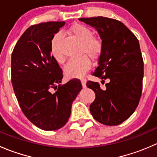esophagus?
I'll list each match as a JSON object with an SVG mask.
<instances>
[{
  "label": "esophagus",
  "instance_id": "obj_1",
  "mask_svg": "<svg viewBox=\"0 0 157 157\" xmlns=\"http://www.w3.org/2000/svg\"><path fill=\"white\" fill-rule=\"evenodd\" d=\"M80 80H81V83H82V86H83V87L86 88V79L81 78L80 79Z\"/></svg>",
  "mask_w": 157,
  "mask_h": 157
}]
</instances>
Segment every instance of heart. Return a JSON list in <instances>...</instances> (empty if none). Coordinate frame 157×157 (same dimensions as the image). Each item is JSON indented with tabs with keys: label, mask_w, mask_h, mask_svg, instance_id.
<instances>
[{
	"label": "heart",
	"mask_w": 157,
	"mask_h": 157,
	"mask_svg": "<svg viewBox=\"0 0 157 157\" xmlns=\"http://www.w3.org/2000/svg\"><path fill=\"white\" fill-rule=\"evenodd\" d=\"M70 33L82 43L80 55H83L76 59H72L65 66L64 72L68 77H81L90 68L91 61L99 59L103 53L104 43L100 38L94 37V33L90 28L83 24H75L69 30ZM62 36L58 33L54 36L51 43V53L56 61L62 64L65 61L61 49Z\"/></svg>",
	"instance_id": "b5f03b06"
}]
</instances>
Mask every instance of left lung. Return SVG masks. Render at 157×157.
Segmentation results:
<instances>
[{
    "mask_svg": "<svg viewBox=\"0 0 157 157\" xmlns=\"http://www.w3.org/2000/svg\"><path fill=\"white\" fill-rule=\"evenodd\" d=\"M80 20L96 28L104 43L103 53L93 75L109 80L105 90L98 82L86 83L96 94L90 112L101 124L118 125L134 113L141 96L144 60L138 39L115 19L95 17Z\"/></svg>",
    "mask_w": 157,
    "mask_h": 157,
    "instance_id": "1",
    "label": "left lung"
}]
</instances>
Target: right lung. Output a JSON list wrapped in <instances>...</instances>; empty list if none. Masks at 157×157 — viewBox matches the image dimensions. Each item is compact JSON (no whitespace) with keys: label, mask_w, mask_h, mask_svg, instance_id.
Masks as SVG:
<instances>
[{"label":"right lung","mask_w":157,"mask_h":157,"mask_svg":"<svg viewBox=\"0 0 157 157\" xmlns=\"http://www.w3.org/2000/svg\"><path fill=\"white\" fill-rule=\"evenodd\" d=\"M65 22L30 26L11 55V82L22 112L36 127L55 131L65 125L73 101L82 90L79 79L61 83L62 69L51 55L55 34Z\"/></svg>","instance_id":"right-lung-1"}]
</instances>
